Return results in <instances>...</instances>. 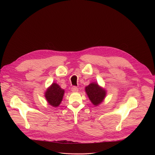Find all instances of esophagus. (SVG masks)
Instances as JSON below:
<instances>
[{
  "mask_svg": "<svg viewBox=\"0 0 155 155\" xmlns=\"http://www.w3.org/2000/svg\"><path fill=\"white\" fill-rule=\"evenodd\" d=\"M71 90H72V91H73V92H76V91H77L78 90V87H77V86H72V87H71Z\"/></svg>",
  "mask_w": 155,
  "mask_h": 155,
  "instance_id": "obj_1",
  "label": "esophagus"
}]
</instances>
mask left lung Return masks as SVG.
<instances>
[{"instance_id": "1", "label": "left lung", "mask_w": 155, "mask_h": 155, "mask_svg": "<svg viewBox=\"0 0 155 155\" xmlns=\"http://www.w3.org/2000/svg\"><path fill=\"white\" fill-rule=\"evenodd\" d=\"M85 91L91 102L94 105H97L101 104L106 94L105 91L99 86L97 83H91L86 87Z\"/></svg>"}]
</instances>
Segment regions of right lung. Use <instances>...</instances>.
<instances>
[{
  "label": "right lung",
  "instance_id": "right-lung-1",
  "mask_svg": "<svg viewBox=\"0 0 155 155\" xmlns=\"http://www.w3.org/2000/svg\"><path fill=\"white\" fill-rule=\"evenodd\" d=\"M64 90L56 83H53L45 93V97L50 104L53 107H58L62 101Z\"/></svg>",
  "mask_w": 155,
  "mask_h": 155
}]
</instances>
